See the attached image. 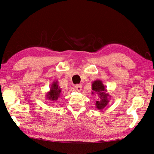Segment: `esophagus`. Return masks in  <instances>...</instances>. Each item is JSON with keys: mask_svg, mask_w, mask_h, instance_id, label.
<instances>
[{"mask_svg": "<svg viewBox=\"0 0 154 154\" xmlns=\"http://www.w3.org/2000/svg\"><path fill=\"white\" fill-rule=\"evenodd\" d=\"M75 89H76L78 92H80V91H81V90H82V85H79V84H77V85H75Z\"/></svg>", "mask_w": 154, "mask_h": 154, "instance_id": "34e87169", "label": "esophagus"}]
</instances>
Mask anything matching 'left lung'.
Returning a JSON list of instances; mask_svg holds the SVG:
<instances>
[{
  "label": "left lung",
  "instance_id": "obj_1",
  "mask_svg": "<svg viewBox=\"0 0 154 154\" xmlns=\"http://www.w3.org/2000/svg\"><path fill=\"white\" fill-rule=\"evenodd\" d=\"M92 94H96L98 96V100L95 102L96 108L98 110H102L109 103L111 96L107 92V90L102 80H96L92 84Z\"/></svg>",
  "mask_w": 154,
  "mask_h": 154
}]
</instances>
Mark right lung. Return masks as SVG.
<instances>
[{
  "instance_id": "1",
  "label": "right lung",
  "mask_w": 154,
  "mask_h": 154,
  "mask_svg": "<svg viewBox=\"0 0 154 154\" xmlns=\"http://www.w3.org/2000/svg\"><path fill=\"white\" fill-rule=\"evenodd\" d=\"M61 91V88H60L57 81V80L55 82L54 81L51 85L50 91L47 93L45 97L48 100H57L58 98L60 97Z\"/></svg>"
}]
</instances>
